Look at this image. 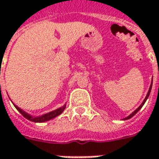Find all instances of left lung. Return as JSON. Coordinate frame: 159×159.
Segmentation results:
<instances>
[{
    "instance_id": "obj_1",
    "label": "left lung",
    "mask_w": 159,
    "mask_h": 159,
    "mask_svg": "<svg viewBox=\"0 0 159 159\" xmlns=\"http://www.w3.org/2000/svg\"><path fill=\"white\" fill-rule=\"evenodd\" d=\"M151 88H152V81H151V84H150V89H149V91H148V94H147V95H146V97H145V99H144V100H143V102H142V104H141L140 106L138 107L137 109H136V110H135L134 111H133V112H132L131 114L129 115V116H127L126 118H125V119H124V120H125V119H131L133 116H134V115H135V114H136V113H137L138 111H139L141 110V108L143 106V104H144V103H145V102L147 101V99H148V97H149V95H150V91H151Z\"/></svg>"
}]
</instances>
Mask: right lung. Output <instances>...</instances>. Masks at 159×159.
<instances>
[{
	"label": "right lung",
	"mask_w": 159,
	"mask_h": 159,
	"mask_svg": "<svg viewBox=\"0 0 159 159\" xmlns=\"http://www.w3.org/2000/svg\"><path fill=\"white\" fill-rule=\"evenodd\" d=\"M14 105H15V104H14ZM65 106H66V105L64 104L63 107H60V108H58V109L53 111L46 113V114H43V115H41V116H39V117H34V116H32V115L26 113L25 111H23L22 109H20L19 107H17L16 105H15L16 109L19 112L21 113L22 115H23L25 119H27L28 120H30V121H33V122H36V123H42V122L48 121V120H50V119L57 117L58 115H60L61 113L64 111V109H65Z\"/></svg>",
	"instance_id": "obj_1"
}]
</instances>
